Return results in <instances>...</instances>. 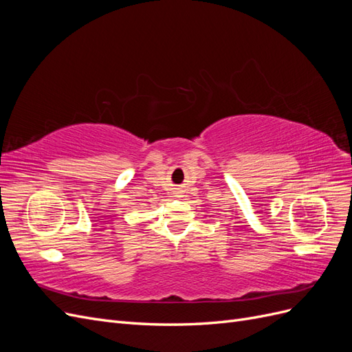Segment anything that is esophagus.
<instances>
[{
    "mask_svg": "<svg viewBox=\"0 0 352 352\" xmlns=\"http://www.w3.org/2000/svg\"><path fill=\"white\" fill-rule=\"evenodd\" d=\"M184 190H182V188H175V197H180V194H182Z\"/></svg>",
    "mask_w": 352,
    "mask_h": 352,
    "instance_id": "esophagus-1",
    "label": "esophagus"
}]
</instances>
